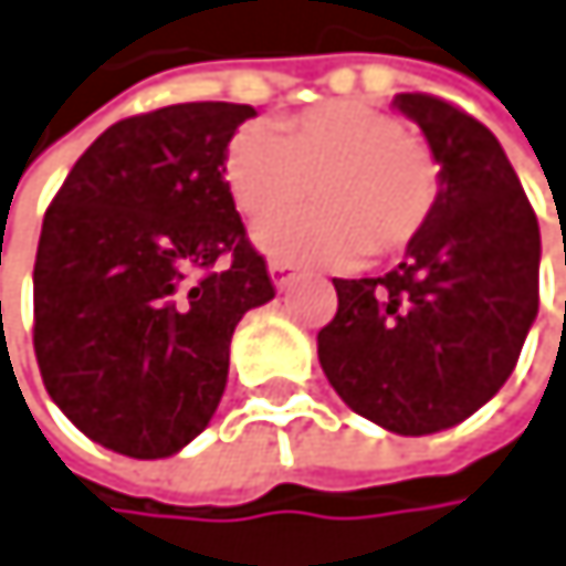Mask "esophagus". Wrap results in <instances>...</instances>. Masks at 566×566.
<instances>
[{
    "label": "esophagus",
    "instance_id": "1",
    "mask_svg": "<svg viewBox=\"0 0 566 566\" xmlns=\"http://www.w3.org/2000/svg\"><path fill=\"white\" fill-rule=\"evenodd\" d=\"M268 274L274 281V289H289L292 277H295V264L292 261H271L268 264Z\"/></svg>",
    "mask_w": 566,
    "mask_h": 566
}]
</instances>
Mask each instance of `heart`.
Here are the masks:
<instances>
[{
  "mask_svg": "<svg viewBox=\"0 0 566 566\" xmlns=\"http://www.w3.org/2000/svg\"><path fill=\"white\" fill-rule=\"evenodd\" d=\"M244 217L264 220L307 199L319 207L258 227V244L285 261H356L400 254L438 203V163L403 122L359 101H329L268 125L241 128L223 159Z\"/></svg>",
  "mask_w": 566,
  "mask_h": 566,
  "instance_id": "1",
  "label": "heart"
}]
</instances>
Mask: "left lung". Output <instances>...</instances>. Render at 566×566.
<instances>
[{"mask_svg": "<svg viewBox=\"0 0 566 566\" xmlns=\"http://www.w3.org/2000/svg\"><path fill=\"white\" fill-rule=\"evenodd\" d=\"M438 163L424 230L384 277H333L318 363L359 418L394 434L462 424L503 387L539 308V223L499 138L431 94H397Z\"/></svg>", "mask_w": 566, "mask_h": 566, "instance_id": "1", "label": "left lung"}]
</instances>
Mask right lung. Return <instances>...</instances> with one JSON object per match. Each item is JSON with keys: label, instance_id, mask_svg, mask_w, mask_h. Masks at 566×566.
<instances>
[{"label": "right lung", "instance_id": "right-lung-1", "mask_svg": "<svg viewBox=\"0 0 566 566\" xmlns=\"http://www.w3.org/2000/svg\"><path fill=\"white\" fill-rule=\"evenodd\" d=\"M251 104L192 101L112 125L53 197L33 268V349L91 441L169 459L227 387L244 312L274 298L223 159Z\"/></svg>", "mask_w": 566, "mask_h": 566}]
</instances>
